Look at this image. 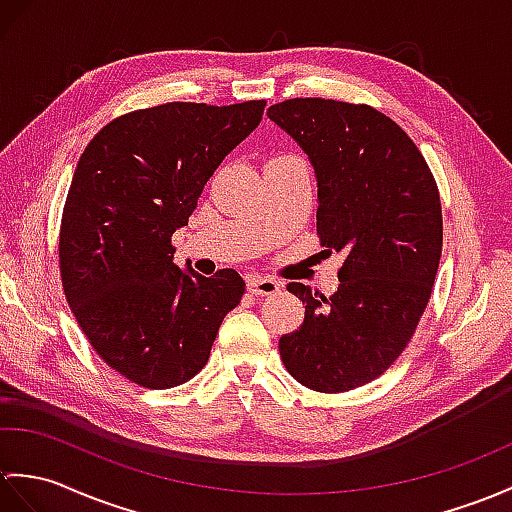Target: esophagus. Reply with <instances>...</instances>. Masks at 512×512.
I'll list each match as a JSON object with an SVG mask.
<instances>
[{"mask_svg": "<svg viewBox=\"0 0 512 512\" xmlns=\"http://www.w3.org/2000/svg\"><path fill=\"white\" fill-rule=\"evenodd\" d=\"M281 281L272 279V277H251L248 279V292L255 296H272L281 290Z\"/></svg>", "mask_w": 512, "mask_h": 512, "instance_id": "esophagus-1", "label": "esophagus"}]
</instances>
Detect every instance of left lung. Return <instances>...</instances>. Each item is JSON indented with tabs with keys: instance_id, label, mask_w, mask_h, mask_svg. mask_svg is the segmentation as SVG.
Masks as SVG:
<instances>
[{
	"instance_id": "left-lung-1",
	"label": "left lung",
	"mask_w": 512,
	"mask_h": 512,
	"mask_svg": "<svg viewBox=\"0 0 512 512\" xmlns=\"http://www.w3.org/2000/svg\"><path fill=\"white\" fill-rule=\"evenodd\" d=\"M268 117L314 165L320 246L344 253L331 296L288 283L305 318L281 336V360L307 388L347 392L382 375L419 325L443 251L441 196L406 130L373 106L294 98Z\"/></svg>"
}]
</instances>
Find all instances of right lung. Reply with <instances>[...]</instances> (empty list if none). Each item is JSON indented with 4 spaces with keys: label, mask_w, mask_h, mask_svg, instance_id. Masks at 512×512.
I'll return each instance as SVG.
<instances>
[{
    "label": "right lung",
    "mask_w": 512,
    "mask_h": 512,
    "mask_svg": "<svg viewBox=\"0 0 512 512\" xmlns=\"http://www.w3.org/2000/svg\"><path fill=\"white\" fill-rule=\"evenodd\" d=\"M264 100L168 102L115 117L82 152L65 200L58 261L67 303L95 353L144 388H174L207 364L246 283L174 264L222 159L259 126Z\"/></svg>",
    "instance_id": "obj_1"
}]
</instances>
